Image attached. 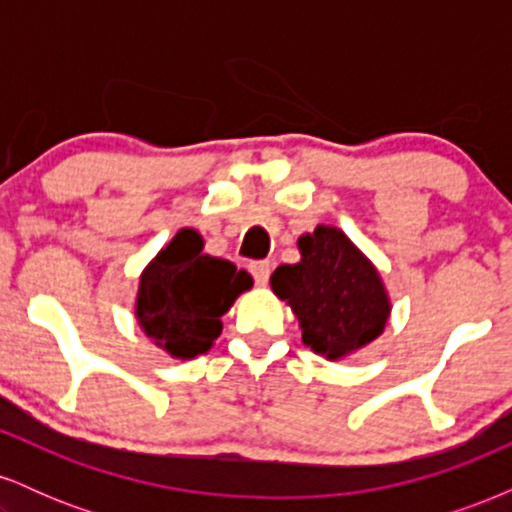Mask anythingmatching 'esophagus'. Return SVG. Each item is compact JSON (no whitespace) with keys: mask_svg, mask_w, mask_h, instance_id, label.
Masks as SVG:
<instances>
[{"mask_svg":"<svg viewBox=\"0 0 512 512\" xmlns=\"http://www.w3.org/2000/svg\"><path fill=\"white\" fill-rule=\"evenodd\" d=\"M250 274H252V279H255V284L264 286L269 281V274H272V264H269L267 260L250 262Z\"/></svg>","mask_w":512,"mask_h":512,"instance_id":"esophagus-1","label":"esophagus"}]
</instances>
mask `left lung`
Here are the masks:
<instances>
[{"instance_id":"8db88e82","label":"left lung","mask_w":512,"mask_h":512,"mask_svg":"<svg viewBox=\"0 0 512 512\" xmlns=\"http://www.w3.org/2000/svg\"><path fill=\"white\" fill-rule=\"evenodd\" d=\"M298 248L301 262L281 264L269 281L301 322L303 344L337 361L380 337L390 301L368 257L332 226L301 236Z\"/></svg>"}]
</instances>
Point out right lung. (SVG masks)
Listing matches in <instances>:
<instances>
[{
    "label": "right lung",
    "instance_id": "add662e5",
    "mask_svg": "<svg viewBox=\"0 0 512 512\" xmlns=\"http://www.w3.org/2000/svg\"><path fill=\"white\" fill-rule=\"evenodd\" d=\"M204 240L182 228L139 279L137 320L156 346L175 358H195L221 334V315L252 286L248 272L202 252Z\"/></svg>",
    "mask_w": 512,
    "mask_h": 512
}]
</instances>
